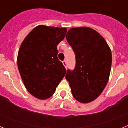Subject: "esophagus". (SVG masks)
<instances>
[{"instance_id": "1", "label": "esophagus", "mask_w": 128, "mask_h": 128, "mask_svg": "<svg viewBox=\"0 0 128 128\" xmlns=\"http://www.w3.org/2000/svg\"><path fill=\"white\" fill-rule=\"evenodd\" d=\"M63 65L65 66V67L66 68H67V63H66V62L65 60H64L63 62Z\"/></svg>"}]
</instances>
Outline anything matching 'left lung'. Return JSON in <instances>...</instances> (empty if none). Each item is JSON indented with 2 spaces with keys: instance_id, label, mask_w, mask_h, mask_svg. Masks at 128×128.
Masks as SVG:
<instances>
[{
  "instance_id": "obj_1",
  "label": "left lung",
  "mask_w": 128,
  "mask_h": 128,
  "mask_svg": "<svg viewBox=\"0 0 128 128\" xmlns=\"http://www.w3.org/2000/svg\"><path fill=\"white\" fill-rule=\"evenodd\" d=\"M76 55L75 68L65 78L72 96L81 103L96 99L106 87L110 74L112 52L104 38L87 27L71 28L66 35Z\"/></svg>"
}]
</instances>
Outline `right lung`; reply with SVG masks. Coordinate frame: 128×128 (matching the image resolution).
Instances as JSON below:
<instances>
[{"instance_id":"right-lung-1","label":"right lung","mask_w":128,"mask_h":128,"mask_svg":"<svg viewBox=\"0 0 128 128\" xmlns=\"http://www.w3.org/2000/svg\"><path fill=\"white\" fill-rule=\"evenodd\" d=\"M66 31L65 28L40 25L21 44L18 68L26 89L36 98L44 100L51 97L66 74L58 58L57 46Z\"/></svg>"}]
</instances>
